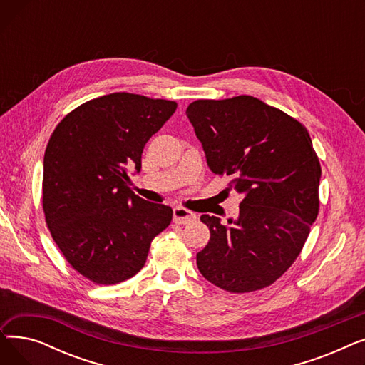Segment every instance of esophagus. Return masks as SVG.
<instances>
[{
    "label": "esophagus",
    "mask_w": 365,
    "mask_h": 365,
    "mask_svg": "<svg viewBox=\"0 0 365 365\" xmlns=\"http://www.w3.org/2000/svg\"><path fill=\"white\" fill-rule=\"evenodd\" d=\"M195 219H197L195 213L189 212V210H186L183 207H175V208H173V220H175L179 225L190 223V222H194Z\"/></svg>",
    "instance_id": "34e87169"
}]
</instances>
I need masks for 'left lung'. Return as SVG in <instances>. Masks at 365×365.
I'll return each mask as SVG.
<instances>
[{"label": "left lung", "instance_id": "obj_1", "mask_svg": "<svg viewBox=\"0 0 365 365\" xmlns=\"http://www.w3.org/2000/svg\"><path fill=\"white\" fill-rule=\"evenodd\" d=\"M186 115L210 170L244 197L227 225L201 216L210 241L198 269L226 292L264 289L297 259L318 216L321 165L309 133L253 96L195 101Z\"/></svg>", "mask_w": 365, "mask_h": 365}]
</instances>
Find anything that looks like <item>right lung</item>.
Segmentation results:
<instances>
[{
	"label": "right lung",
	"mask_w": 365,
	"mask_h": 365,
	"mask_svg": "<svg viewBox=\"0 0 365 365\" xmlns=\"http://www.w3.org/2000/svg\"><path fill=\"white\" fill-rule=\"evenodd\" d=\"M176 102L112 93L73 109L53 131L44 153L43 207L51 237L75 271L96 284L136 275L152 240L173 210L127 186V165L142 168L152 134Z\"/></svg>",
	"instance_id": "1"
}]
</instances>
